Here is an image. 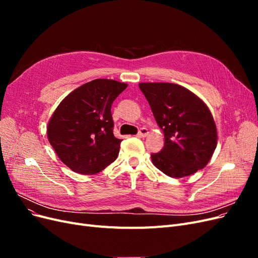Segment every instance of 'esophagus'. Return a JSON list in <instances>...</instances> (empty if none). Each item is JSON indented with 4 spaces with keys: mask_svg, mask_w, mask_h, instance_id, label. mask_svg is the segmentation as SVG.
Segmentation results:
<instances>
[{
    "mask_svg": "<svg viewBox=\"0 0 258 258\" xmlns=\"http://www.w3.org/2000/svg\"><path fill=\"white\" fill-rule=\"evenodd\" d=\"M147 135H148V130H147L146 128H141V129L139 130L137 136H138L139 138H145Z\"/></svg>",
    "mask_w": 258,
    "mask_h": 258,
    "instance_id": "obj_1",
    "label": "esophagus"
}]
</instances>
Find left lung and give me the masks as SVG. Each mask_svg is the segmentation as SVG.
Masks as SVG:
<instances>
[{"label": "left lung", "mask_w": 258, "mask_h": 258, "mask_svg": "<svg viewBox=\"0 0 258 258\" xmlns=\"http://www.w3.org/2000/svg\"><path fill=\"white\" fill-rule=\"evenodd\" d=\"M165 145L151 155L154 166L171 177H184L204 169L217 143L215 122L208 106L182 86L141 83Z\"/></svg>", "instance_id": "1"}]
</instances>
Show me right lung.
<instances>
[{"instance_id":"1","label":"right lung","mask_w":258,"mask_h":258,"mask_svg":"<svg viewBox=\"0 0 258 258\" xmlns=\"http://www.w3.org/2000/svg\"><path fill=\"white\" fill-rule=\"evenodd\" d=\"M126 88L113 80H93L70 93L52 114L49 143L74 172L95 174L117 158L122 140L114 137L111 107Z\"/></svg>"}]
</instances>
